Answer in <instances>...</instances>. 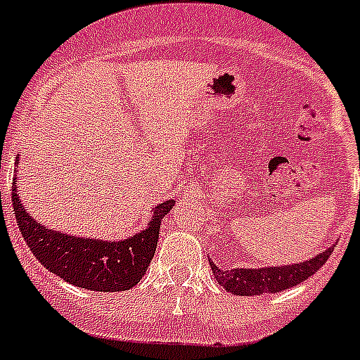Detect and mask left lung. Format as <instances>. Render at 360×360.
I'll list each match as a JSON object with an SVG mask.
<instances>
[{"label":"left lung","mask_w":360,"mask_h":360,"mask_svg":"<svg viewBox=\"0 0 360 360\" xmlns=\"http://www.w3.org/2000/svg\"><path fill=\"white\" fill-rule=\"evenodd\" d=\"M334 245L325 252H320L316 257L297 264L286 266H264V268H234V270H221L210 259V266L213 270L214 278L220 282L224 290L231 291L241 297L252 295L278 293V291L290 290L297 286L305 278L316 274L325 261L332 256Z\"/></svg>","instance_id":"obj_1"}]
</instances>
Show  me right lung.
I'll return each mask as SVG.
<instances>
[{
	"mask_svg": "<svg viewBox=\"0 0 360 360\" xmlns=\"http://www.w3.org/2000/svg\"><path fill=\"white\" fill-rule=\"evenodd\" d=\"M12 202L19 231L40 264L72 286L112 293L139 284L156 252L163 217L172 210L176 200L154 206L147 229L120 241L92 240L46 229L21 204L15 179Z\"/></svg>",
	"mask_w": 360,
	"mask_h": 360,
	"instance_id": "1",
	"label": "right lung"
}]
</instances>
